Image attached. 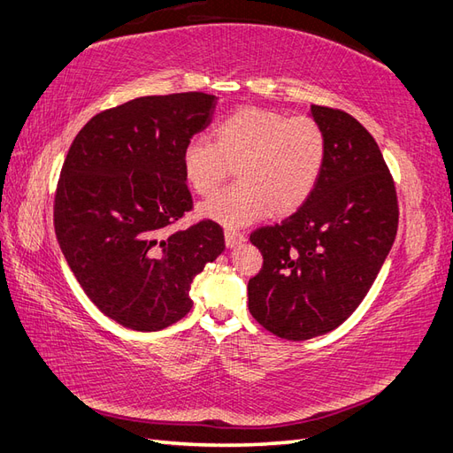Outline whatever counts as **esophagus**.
<instances>
[{"label": "esophagus", "mask_w": 453, "mask_h": 453, "mask_svg": "<svg viewBox=\"0 0 453 453\" xmlns=\"http://www.w3.org/2000/svg\"><path fill=\"white\" fill-rule=\"evenodd\" d=\"M244 240H246L244 234L238 233V230H234V228H226L225 230V242H226L228 248H234L238 244H242Z\"/></svg>", "instance_id": "34e87169"}]
</instances>
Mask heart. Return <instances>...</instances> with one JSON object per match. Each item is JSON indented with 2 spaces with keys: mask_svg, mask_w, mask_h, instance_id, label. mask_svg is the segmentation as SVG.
I'll return each instance as SVG.
<instances>
[{
  "mask_svg": "<svg viewBox=\"0 0 453 453\" xmlns=\"http://www.w3.org/2000/svg\"><path fill=\"white\" fill-rule=\"evenodd\" d=\"M327 139L310 116L240 106L213 126V142L194 137L182 150L186 182L211 196L236 166L238 182L201 205V215L242 226L303 207L326 165Z\"/></svg>",
  "mask_w": 453,
  "mask_h": 453,
  "instance_id": "obj_1",
  "label": "heart"
}]
</instances>
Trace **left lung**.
Here are the masks:
<instances>
[{"label": "left lung", "instance_id": "obj_1", "mask_svg": "<svg viewBox=\"0 0 453 453\" xmlns=\"http://www.w3.org/2000/svg\"><path fill=\"white\" fill-rule=\"evenodd\" d=\"M327 139L321 176L306 203L250 242L264 256L248 283L257 324L288 341L329 334L374 283L397 234V196L381 150L343 110L311 104Z\"/></svg>", "mask_w": 453, "mask_h": 453}]
</instances>
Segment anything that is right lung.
I'll return each instance as SVG.
<instances>
[{
	"mask_svg": "<svg viewBox=\"0 0 453 453\" xmlns=\"http://www.w3.org/2000/svg\"><path fill=\"white\" fill-rule=\"evenodd\" d=\"M215 104L205 93L139 96L90 118L69 147L56 236L85 295L119 326L176 324L194 306L196 275L223 254V228L209 219L168 233L194 205L182 150Z\"/></svg>",
	"mask_w": 453,
	"mask_h": 453,
	"instance_id": "right-lung-1",
	"label": "right lung"
}]
</instances>
